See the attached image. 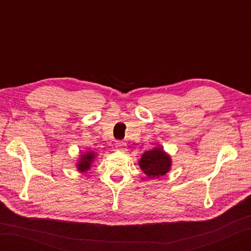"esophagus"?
<instances>
[{
    "mask_svg": "<svg viewBox=\"0 0 251 251\" xmlns=\"http://www.w3.org/2000/svg\"><path fill=\"white\" fill-rule=\"evenodd\" d=\"M125 148H126V143L124 141H116V143H115L116 150L123 151V150H125Z\"/></svg>",
    "mask_w": 251,
    "mask_h": 251,
    "instance_id": "esophagus-1",
    "label": "esophagus"
}]
</instances>
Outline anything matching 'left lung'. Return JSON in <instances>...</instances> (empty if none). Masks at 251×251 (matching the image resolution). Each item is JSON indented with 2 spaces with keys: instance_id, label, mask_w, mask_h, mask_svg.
<instances>
[{
  "instance_id": "1",
  "label": "left lung",
  "mask_w": 251,
  "mask_h": 251,
  "mask_svg": "<svg viewBox=\"0 0 251 251\" xmlns=\"http://www.w3.org/2000/svg\"><path fill=\"white\" fill-rule=\"evenodd\" d=\"M172 165V159L164 152L163 148H154L153 150L142 154L139 166L149 178L154 179L166 175Z\"/></svg>"
}]
</instances>
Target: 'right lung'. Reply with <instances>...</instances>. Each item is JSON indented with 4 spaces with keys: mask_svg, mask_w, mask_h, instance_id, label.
<instances>
[{
    "mask_svg": "<svg viewBox=\"0 0 251 251\" xmlns=\"http://www.w3.org/2000/svg\"><path fill=\"white\" fill-rule=\"evenodd\" d=\"M94 158H95V153L93 152H87L86 154H84L83 156H81V159H79L77 163V169L81 173L87 172V170L90 168V165H92Z\"/></svg>",
    "mask_w": 251,
    "mask_h": 251,
    "instance_id": "add662e5",
    "label": "right lung"
}]
</instances>
